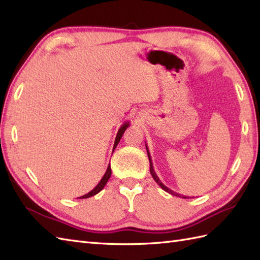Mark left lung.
I'll return each mask as SVG.
<instances>
[{"instance_id": "left-lung-1", "label": "left lung", "mask_w": 260, "mask_h": 260, "mask_svg": "<svg viewBox=\"0 0 260 260\" xmlns=\"http://www.w3.org/2000/svg\"><path fill=\"white\" fill-rule=\"evenodd\" d=\"M146 148H147V145H146ZM147 152H148V158H149V162H150V174H151V176H152V178L154 179V181L157 182L159 186L162 188L165 191H167L168 193H170V194H174V196H176V197H180V198H187L186 196H181L180 193H177V192H175V191H172L171 189H169L168 187H166L165 184L160 181V179L158 178V176L155 175V172H154V170H153V166H152V160H151V157H150V153H149V151H148V148H147Z\"/></svg>"}]
</instances>
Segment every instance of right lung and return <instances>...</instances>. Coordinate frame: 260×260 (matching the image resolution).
I'll use <instances>...</instances> for the list:
<instances>
[{
    "label": "right lung",
    "instance_id": "obj_1",
    "mask_svg": "<svg viewBox=\"0 0 260 260\" xmlns=\"http://www.w3.org/2000/svg\"><path fill=\"white\" fill-rule=\"evenodd\" d=\"M129 122H125V123H123L122 125L120 126V129H119V131H118V134H117V137H115V141H114V146H113V150L115 149V147L118 146V143H119V141H120V139H121V137H122V135L124 134V131H125V129L128 128L129 126ZM110 177H111V167H110V165L108 166V169H107V171H106V174H105V176L102 177V179L100 180V182L96 184V186L91 190L90 192H88L86 194H84V196H82V197H80L81 199H84V198H89V197H92V196H94V194H96V193H99L101 190L105 188V186H106V183L108 182V180L109 179H110Z\"/></svg>",
    "mask_w": 260,
    "mask_h": 260
}]
</instances>
